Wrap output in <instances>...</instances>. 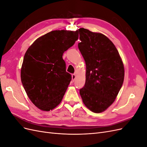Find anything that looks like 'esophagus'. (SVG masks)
Listing matches in <instances>:
<instances>
[{"instance_id": "34e87169", "label": "esophagus", "mask_w": 147, "mask_h": 147, "mask_svg": "<svg viewBox=\"0 0 147 147\" xmlns=\"http://www.w3.org/2000/svg\"><path fill=\"white\" fill-rule=\"evenodd\" d=\"M75 78H76V75H75V74H72V81L74 82Z\"/></svg>"}]
</instances>
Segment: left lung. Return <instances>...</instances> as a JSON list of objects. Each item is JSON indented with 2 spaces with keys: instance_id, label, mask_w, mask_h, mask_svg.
<instances>
[{
  "instance_id": "obj_1",
  "label": "left lung",
  "mask_w": 147,
  "mask_h": 147,
  "mask_svg": "<svg viewBox=\"0 0 147 147\" xmlns=\"http://www.w3.org/2000/svg\"><path fill=\"white\" fill-rule=\"evenodd\" d=\"M78 44L86 63V82L80 90L83 102L92 112L101 113L112 105L124 77L123 61L110 40L100 33L79 29Z\"/></svg>"
}]
</instances>
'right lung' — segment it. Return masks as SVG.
Returning a JSON list of instances; mask_svg holds the SVG:
<instances>
[{"label": "right lung", "instance_id": "obj_1", "mask_svg": "<svg viewBox=\"0 0 147 147\" xmlns=\"http://www.w3.org/2000/svg\"><path fill=\"white\" fill-rule=\"evenodd\" d=\"M78 38L77 30H53L37 38L26 51L21 82L39 109L48 112L61 103L72 80L65 70L63 55Z\"/></svg>", "mask_w": 147, "mask_h": 147}]
</instances>
